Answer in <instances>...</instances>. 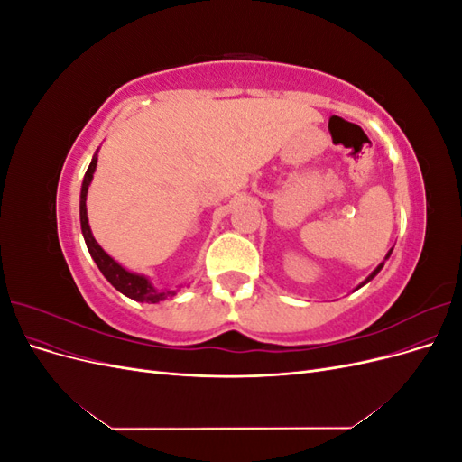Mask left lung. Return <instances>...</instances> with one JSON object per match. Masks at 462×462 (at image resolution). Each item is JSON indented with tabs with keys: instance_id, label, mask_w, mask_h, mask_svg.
<instances>
[{
	"instance_id": "1",
	"label": "left lung",
	"mask_w": 462,
	"mask_h": 462,
	"mask_svg": "<svg viewBox=\"0 0 462 462\" xmlns=\"http://www.w3.org/2000/svg\"><path fill=\"white\" fill-rule=\"evenodd\" d=\"M391 253H393V248H391V250H389V253H387V256H385V260H387V258H389V256H391ZM383 263H385V262H382V263H380V265H377V268H375V270H374V272H372V273H370V275H368V277H366V282H362V283H360V285H358V287H362V285H366V283H368V282H370V279H374V277H375V275H377V273H380V270H382V268H383ZM358 287H356V289H358Z\"/></svg>"
}]
</instances>
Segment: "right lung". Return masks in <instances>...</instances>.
I'll return each instance as SVG.
<instances>
[{"mask_svg":"<svg viewBox=\"0 0 462 462\" xmlns=\"http://www.w3.org/2000/svg\"><path fill=\"white\" fill-rule=\"evenodd\" d=\"M96 163H97V153H94V158L85 173V180H82V189H80V229H82V236H85V243L88 246V253H90L92 260L96 262L97 268H100V272L104 273L107 282L114 285L119 292H123L125 297H129L138 302H150V304L160 302L167 297H173L175 295L173 291H158L150 283L148 277L125 270L121 263H117L100 245L96 243V239L92 236V231H90V226H88V216H87V194H88V187L92 183V177L96 171Z\"/></svg>","mask_w":462,"mask_h":462,"instance_id":"add662e5","label":"right lung"}]
</instances>
